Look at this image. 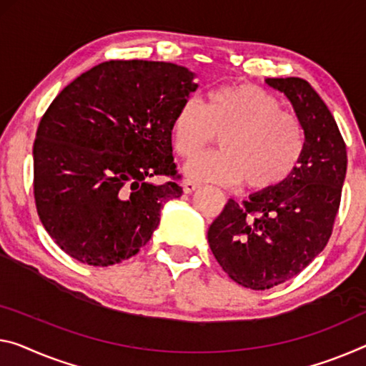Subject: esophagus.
Masks as SVG:
<instances>
[{"instance_id":"obj_1","label":"esophagus","mask_w":366,"mask_h":366,"mask_svg":"<svg viewBox=\"0 0 366 366\" xmlns=\"http://www.w3.org/2000/svg\"><path fill=\"white\" fill-rule=\"evenodd\" d=\"M182 187H183V191L187 194H191V193H194L196 189L199 188V184L198 183H194V182H189V179H184V182L182 183Z\"/></svg>"}]
</instances>
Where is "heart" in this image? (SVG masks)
I'll return each instance as SVG.
<instances>
[{
    "instance_id": "1",
    "label": "heart",
    "mask_w": 366,
    "mask_h": 366,
    "mask_svg": "<svg viewBox=\"0 0 366 366\" xmlns=\"http://www.w3.org/2000/svg\"><path fill=\"white\" fill-rule=\"evenodd\" d=\"M281 101L252 83H237L209 93L206 108L184 99L172 121L175 152L191 159L214 135L219 154L194 157L184 165L189 179L232 187L242 182L250 191H269L293 175L305 152V129Z\"/></svg>"
}]
</instances>
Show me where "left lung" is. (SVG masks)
<instances>
[{"instance_id": "obj_1", "label": "left lung", "mask_w": 366, "mask_h": 366, "mask_svg": "<svg viewBox=\"0 0 366 366\" xmlns=\"http://www.w3.org/2000/svg\"><path fill=\"white\" fill-rule=\"evenodd\" d=\"M285 93L305 129L301 162L281 187L229 199L207 230L212 255L235 283L269 290L296 277L332 234L347 173V149L334 116L306 80L267 78Z\"/></svg>"}]
</instances>
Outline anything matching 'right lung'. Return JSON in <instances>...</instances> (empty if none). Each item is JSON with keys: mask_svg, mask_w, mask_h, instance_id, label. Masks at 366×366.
I'll return each mask as SVG.
<instances>
[{"mask_svg": "<svg viewBox=\"0 0 366 366\" xmlns=\"http://www.w3.org/2000/svg\"><path fill=\"white\" fill-rule=\"evenodd\" d=\"M187 66L111 60L61 89L37 127L34 198L39 217L65 254L93 267L136 255L179 198L172 121L198 89Z\"/></svg>", "mask_w": 366, "mask_h": 366, "instance_id": "obj_1", "label": "right lung"}]
</instances>
